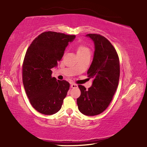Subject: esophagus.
Segmentation results:
<instances>
[{
    "label": "esophagus",
    "instance_id": "esophagus-1",
    "mask_svg": "<svg viewBox=\"0 0 147 147\" xmlns=\"http://www.w3.org/2000/svg\"><path fill=\"white\" fill-rule=\"evenodd\" d=\"M78 85H76V84H75V83H71V87L72 88H78Z\"/></svg>",
    "mask_w": 147,
    "mask_h": 147
}]
</instances>
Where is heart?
<instances>
[{
    "label": "heart",
    "mask_w": 147,
    "mask_h": 147,
    "mask_svg": "<svg viewBox=\"0 0 147 147\" xmlns=\"http://www.w3.org/2000/svg\"><path fill=\"white\" fill-rule=\"evenodd\" d=\"M76 52L78 55L90 54V49L84 45H79L76 47Z\"/></svg>",
    "instance_id": "b5f03b06"
}]
</instances>
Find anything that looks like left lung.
<instances>
[{"label":"left lung","instance_id":"8db88e82","mask_svg":"<svg viewBox=\"0 0 147 147\" xmlns=\"http://www.w3.org/2000/svg\"><path fill=\"white\" fill-rule=\"evenodd\" d=\"M86 36L95 45L93 61L87 72L93 83L87 90L78 85L81 95L77 98V104L82 114L93 116L104 112L112 101L119 80L120 65L117 52L107 38L98 34Z\"/></svg>","mask_w":147,"mask_h":147}]
</instances>
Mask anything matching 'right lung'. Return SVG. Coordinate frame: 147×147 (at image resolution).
I'll use <instances>...</instances> for the list:
<instances>
[{
  "instance_id": "add662e5",
  "label": "right lung",
  "mask_w": 147,
  "mask_h": 147,
  "mask_svg": "<svg viewBox=\"0 0 147 147\" xmlns=\"http://www.w3.org/2000/svg\"><path fill=\"white\" fill-rule=\"evenodd\" d=\"M75 35L43 32L28 49L23 64V82L30 104L40 113L55 114L61 109L69 83L52 77L51 69L61 60Z\"/></svg>"
}]
</instances>
